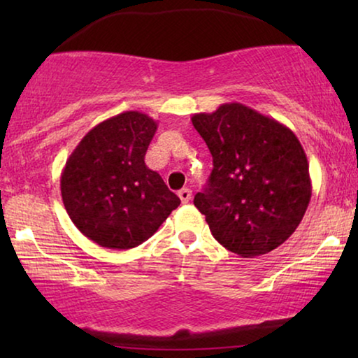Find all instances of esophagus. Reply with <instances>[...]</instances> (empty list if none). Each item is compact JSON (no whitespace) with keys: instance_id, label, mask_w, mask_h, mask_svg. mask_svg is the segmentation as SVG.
Instances as JSON below:
<instances>
[{"instance_id":"34e87169","label":"esophagus","mask_w":358,"mask_h":358,"mask_svg":"<svg viewBox=\"0 0 358 358\" xmlns=\"http://www.w3.org/2000/svg\"><path fill=\"white\" fill-rule=\"evenodd\" d=\"M178 195H179L180 202H182V203H187L189 200H190V197H192V190L187 189V187H184V189H180V190H179Z\"/></svg>"}]
</instances>
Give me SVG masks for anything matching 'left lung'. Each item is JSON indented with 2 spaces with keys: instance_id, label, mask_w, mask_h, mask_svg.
<instances>
[{
  "instance_id": "obj_1",
  "label": "left lung",
  "mask_w": 358,
  "mask_h": 358,
  "mask_svg": "<svg viewBox=\"0 0 358 358\" xmlns=\"http://www.w3.org/2000/svg\"><path fill=\"white\" fill-rule=\"evenodd\" d=\"M213 169L194 205L213 238L241 257L271 252L292 236L311 199L306 153L296 135L239 102L192 115Z\"/></svg>"
}]
</instances>
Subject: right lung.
<instances>
[{
    "mask_svg": "<svg viewBox=\"0 0 358 358\" xmlns=\"http://www.w3.org/2000/svg\"><path fill=\"white\" fill-rule=\"evenodd\" d=\"M158 124L143 112L110 117L83 136L62 171L75 227L109 249H131L158 231L180 199L145 164Z\"/></svg>",
    "mask_w": 358,
    "mask_h": 358,
    "instance_id": "obj_1",
    "label": "right lung"
}]
</instances>
